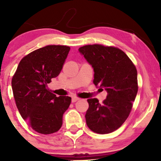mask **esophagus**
Segmentation results:
<instances>
[{"mask_svg":"<svg viewBox=\"0 0 161 161\" xmlns=\"http://www.w3.org/2000/svg\"><path fill=\"white\" fill-rule=\"evenodd\" d=\"M79 98L78 97H75V96H74V97H72V102L75 103V102H76L77 101H79Z\"/></svg>","mask_w":161,"mask_h":161,"instance_id":"1","label":"esophagus"}]
</instances>
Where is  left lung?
<instances>
[{
  "label": "left lung",
  "instance_id": "1",
  "mask_svg": "<svg viewBox=\"0 0 161 161\" xmlns=\"http://www.w3.org/2000/svg\"><path fill=\"white\" fill-rule=\"evenodd\" d=\"M79 51L93 67L94 84L108 92L102 104L97 98L87 100L86 124L95 133H110L123 124L132 110L138 88L137 69L118 47L95 44Z\"/></svg>",
  "mask_w": 161,
  "mask_h": 161
}]
</instances>
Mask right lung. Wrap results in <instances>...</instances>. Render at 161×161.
Returning <instances> with one entry per match:
<instances>
[{
	"label": "right lung",
	"mask_w": 161,
	"mask_h": 161,
	"mask_svg": "<svg viewBox=\"0 0 161 161\" xmlns=\"http://www.w3.org/2000/svg\"><path fill=\"white\" fill-rule=\"evenodd\" d=\"M70 50L66 45H47L20 60L12 78V88L20 115L38 133L56 132L71 97L56 95L47 88L60 74Z\"/></svg>",
	"instance_id": "add662e5"
}]
</instances>
